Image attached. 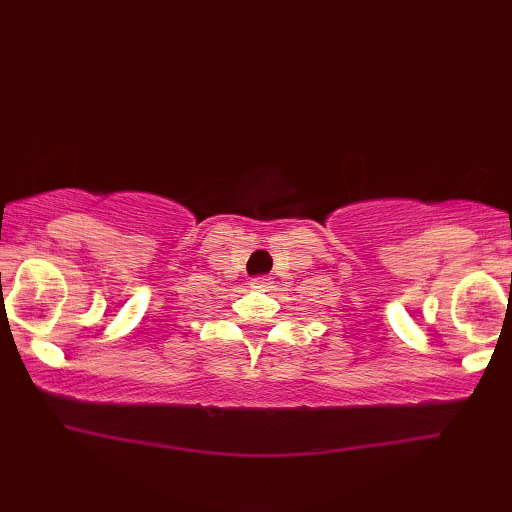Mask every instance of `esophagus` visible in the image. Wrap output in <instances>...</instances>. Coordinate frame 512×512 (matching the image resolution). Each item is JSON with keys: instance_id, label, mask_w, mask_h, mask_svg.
<instances>
[{"instance_id": "1", "label": "esophagus", "mask_w": 512, "mask_h": 512, "mask_svg": "<svg viewBox=\"0 0 512 512\" xmlns=\"http://www.w3.org/2000/svg\"><path fill=\"white\" fill-rule=\"evenodd\" d=\"M250 284H253V287H268V284H271V280H268V277H253V280H250Z\"/></svg>"}]
</instances>
